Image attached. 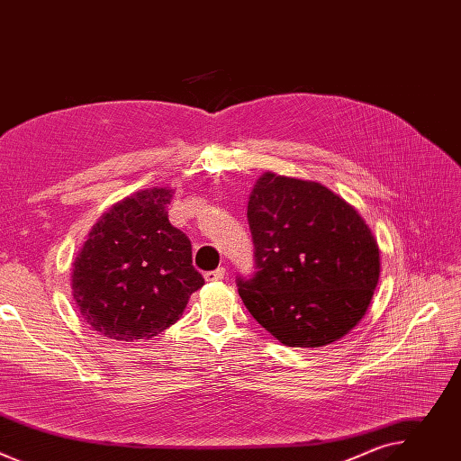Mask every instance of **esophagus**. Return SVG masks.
I'll list each match as a JSON object with an SVG mask.
<instances>
[{
  "instance_id": "1",
  "label": "esophagus",
  "mask_w": 461,
  "mask_h": 461,
  "mask_svg": "<svg viewBox=\"0 0 461 461\" xmlns=\"http://www.w3.org/2000/svg\"><path fill=\"white\" fill-rule=\"evenodd\" d=\"M226 277V268H217V270H213V272H208V274H204V279L208 281V283H213V281H222Z\"/></svg>"
}]
</instances>
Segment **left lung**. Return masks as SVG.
<instances>
[{
    "label": "left lung",
    "instance_id": "obj_1",
    "mask_svg": "<svg viewBox=\"0 0 461 461\" xmlns=\"http://www.w3.org/2000/svg\"><path fill=\"white\" fill-rule=\"evenodd\" d=\"M248 222L255 272L237 286L253 319L295 348L348 334L379 281V248L361 215L319 182L265 173Z\"/></svg>",
    "mask_w": 461,
    "mask_h": 461
}]
</instances>
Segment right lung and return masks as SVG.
<instances>
[{"mask_svg": "<svg viewBox=\"0 0 461 461\" xmlns=\"http://www.w3.org/2000/svg\"><path fill=\"white\" fill-rule=\"evenodd\" d=\"M173 191L127 196L93 226L73 267V297L102 339H149L182 315L204 279L191 242L167 219Z\"/></svg>", "mask_w": 461, "mask_h": 461, "instance_id": "1", "label": "right lung"}]
</instances>
